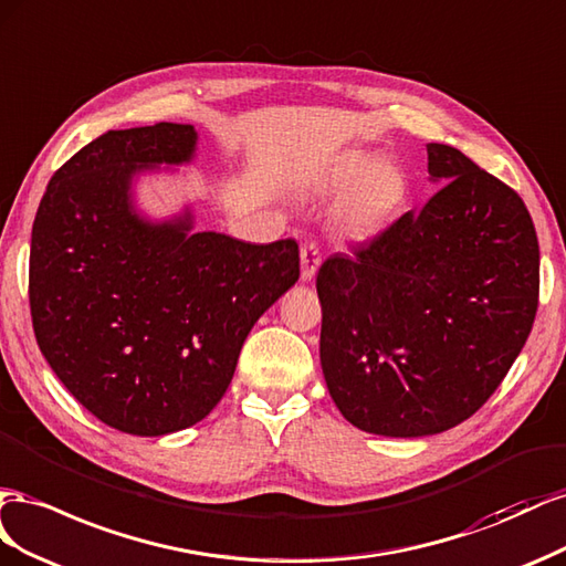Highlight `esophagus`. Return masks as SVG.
I'll return each mask as SVG.
<instances>
[{
    "mask_svg": "<svg viewBox=\"0 0 566 566\" xmlns=\"http://www.w3.org/2000/svg\"><path fill=\"white\" fill-rule=\"evenodd\" d=\"M319 263H322V253H319L315 241L303 244L301 247V277H303V282H311L315 277Z\"/></svg>",
    "mask_w": 566,
    "mask_h": 566,
    "instance_id": "1",
    "label": "esophagus"
}]
</instances>
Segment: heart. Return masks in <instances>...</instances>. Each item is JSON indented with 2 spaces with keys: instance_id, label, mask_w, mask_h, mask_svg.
Segmentation results:
<instances>
[{
  "instance_id": "1",
  "label": "heart",
  "mask_w": 566,
  "mask_h": 566,
  "mask_svg": "<svg viewBox=\"0 0 566 566\" xmlns=\"http://www.w3.org/2000/svg\"><path fill=\"white\" fill-rule=\"evenodd\" d=\"M338 193L332 211L334 228L350 239L375 237L400 216L408 201V177L391 160L367 151H344L317 175L315 193Z\"/></svg>"
}]
</instances>
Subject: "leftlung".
<instances>
[{
  "label": "left lung",
  "instance_id": "8db88e82",
  "mask_svg": "<svg viewBox=\"0 0 566 566\" xmlns=\"http://www.w3.org/2000/svg\"><path fill=\"white\" fill-rule=\"evenodd\" d=\"M427 156L443 187L317 272L329 396L353 427L394 439L472 417L538 311V237L520 193L448 144Z\"/></svg>",
  "mask_w": 566,
  "mask_h": 566
}]
</instances>
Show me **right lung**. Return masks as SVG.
<instances>
[{
	"label": "right lung",
	"instance_id": "obj_1",
	"mask_svg": "<svg viewBox=\"0 0 566 566\" xmlns=\"http://www.w3.org/2000/svg\"><path fill=\"white\" fill-rule=\"evenodd\" d=\"M193 125L108 130L46 185L30 239V315L61 384L104 424L164 436L211 412L251 327L298 280V244L151 222L133 177L189 164Z\"/></svg>",
	"mask_w": 566,
	"mask_h": 566
}]
</instances>
